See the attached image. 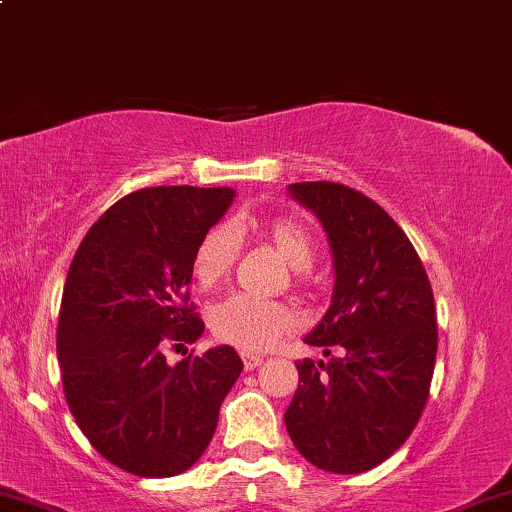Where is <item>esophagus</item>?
<instances>
[{"label":"esophagus","instance_id":"1","mask_svg":"<svg viewBox=\"0 0 512 512\" xmlns=\"http://www.w3.org/2000/svg\"><path fill=\"white\" fill-rule=\"evenodd\" d=\"M240 360H243L245 372H252V369L262 365V357L260 355H252V353H240Z\"/></svg>","mask_w":512,"mask_h":512}]
</instances>
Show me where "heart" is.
Wrapping results in <instances>:
<instances>
[{"instance_id":"b5f03b06","label":"heart","mask_w":512,"mask_h":512,"mask_svg":"<svg viewBox=\"0 0 512 512\" xmlns=\"http://www.w3.org/2000/svg\"><path fill=\"white\" fill-rule=\"evenodd\" d=\"M243 226L219 224L205 233L193 255V276L200 286H214L231 272L240 252ZM264 238L293 267L295 281L303 283L315 260V243L298 221L272 219L264 226ZM209 329L217 341L240 350H267L295 326V315L288 305L274 300L229 295L209 307Z\"/></svg>"}]
</instances>
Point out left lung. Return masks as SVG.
I'll list each match as a JSON object with an SVG mask.
<instances>
[{
    "label": "left lung",
    "instance_id": "left-lung-1",
    "mask_svg": "<svg viewBox=\"0 0 512 512\" xmlns=\"http://www.w3.org/2000/svg\"><path fill=\"white\" fill-rule=\"evenodd\" d=\"M334 255V295L305 343L329 362L298 360L286 429L319 470L360 474L403 446L427 405L436 307L420 255L377 202L331 181L291 183Z\"/></svg>",
    "mask_w": 512,
    "mask_h": 512
}]
</instances>
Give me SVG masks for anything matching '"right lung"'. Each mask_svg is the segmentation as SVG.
I'll use <instances>...</instances> for the list:
<instances>
[{
	"instance_id": "right-lung-1",
	"label": "right lung",
	"mask_w": 512,
	"mask_h": 512,
	"mask_svg": "<svg viewBox=\"0 0 512 512\" xmlns=\"http://www.w3.org/2000/svg\"><path fill=\"white\" fill-rule=\"evenodd\" d=\"M231 188L159 186L121 197L85 233L61 298L64 396L97 453L138 477H174L212 441L243 372L231 346L171 367L169 341L205 331L188 303L193 255L233 202Z\"/></svg>"
}]
</instances>
